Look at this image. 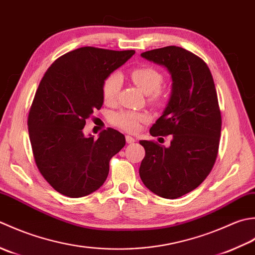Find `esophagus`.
I'll use <instances>...</instances> for the list:
<instances>
[{
	"label": "esophagus",
	"mask_w": 255,
	"mask_h": 255,
	"mask_svg": "<svg viewBox=\"0 0 255 255\" xmlns=\"http://www.w3.org/2000/svg\"><path fill=\"white\" fill-rule=\"evenodd\" d=\"M126 141H127V143H134L135 142V138L132 137V136H129V135H127Z\"/></svg>",
	"instance_id": "obj_1"
}]
</instances>
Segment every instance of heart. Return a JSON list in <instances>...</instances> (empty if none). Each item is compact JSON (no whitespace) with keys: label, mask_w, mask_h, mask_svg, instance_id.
Masks as SVG:
<instances>
[{"label":"heart","mask_w":255,"mask_h":255,"mask_svg":"<svg viewBox=\"0 0 255 255\" xmlns=\"http://www.w3.org/2000/svg\"><path fill=\"white\" fill-rule=\"evenodd\" d=\"M129 78L144 93L148 95L149 101L159 102L162 100V87L164 76L158 69L153 66L144 65L134 67L129 70ZM122 79L118 72L108 75L102 82L103 100L109 105L117 101L119 92L121 89ZM149 117L147 113L136 112L131 110H121L111 114V122L113 126L128 132L137 131L142 123L147 122Z\"/></svg>","instance_id":"b5f03b06"}]
</instances>
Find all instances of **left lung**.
I'll list each match as a JSON object with an SVG mask.
<instances>
[{
	"label": "left lung",
	"instance_id": "obj_1",
	"mask_svg": "<svg viewBox=\"0 0 255 255\" xmlns=\"http://www.w3.org/2000/svg\"><path fill=\"white\" fill-rule=\"evenodd\" d=\"M142 57L169 70L173 92L152 136L173 139L169 147L139 141L145 156L139 167L143 184L157 196L175 199L196 189L214 167L221 134V111L214 78L200 57L177 46L145 51Z\"/></svg>",
	"mask_w": 255,
	"mask_h": 255
}]
</instances>
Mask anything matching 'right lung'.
<instances>
[{"instance_id":"add662e5","label":"right lung","mask_w":255,"mask_h":255,"mask_svg":"<svg viewBox=\"0 0 255 255\" xmlns=\"http://www.w3.org/2000/svg\"><path fill=\"white\" fill-rule=\"evenodd\" d=\"M134 53L86 46L57 58L40 80L28 112L30 145L39 173L61 195L78 198L100 188L110 159L126 145L114 128L97 139L82 129L102 107L105 78Z\"/></svg>"}]
</instances>
